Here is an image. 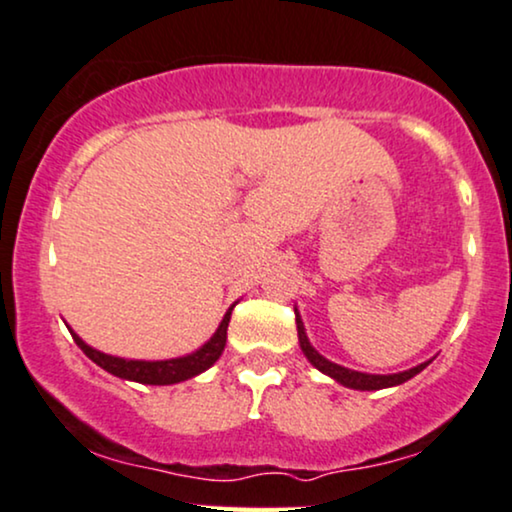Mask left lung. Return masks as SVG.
Instances as JSON below:
<instances>
[{
	"label": "left lung",
	"mask_w": 512,
	"mask_h": 512,
	"mask_svg": "<svg viewBox=\"0 0 512 512\" xmlns=\"http://www.w3.org/2000/svg\"><path fill=\"white\" fill-rule=\"evenodd\" d=\"M295 324H298L300 348H303V353H305L307 360L312 362V367H317L319 372L329 374L331 379H336L338 384L348 386V389H357V391L389 389V386H398V384H403V381L412 379V377H415V374H420L422 369L429 365V362H422V365H417V367H412V369H405V372H398V374H365V372H355V369L341 367V365H336V362L326 360L324 355H319L317 350L310 346V341H307V334H305L303 319H300L298 312H295Z\"/></svg>",
	"instance_id": "obj_1"
}]
</instances>
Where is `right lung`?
<instances>
[{"label": "right lung", "instance_id": "add662e5", "mask_svg": "<svg viewBox=\"0 0 512 512\" xmlns=\"http://www.w3.org/2000/svg\"><path fill=\"white\" fill-rule=\"evenodd\" d=\"M231 310L229 307L224 319H221L219 329L214 331V336L209 338L202 348H197L195 353L186 357H174V360H123V357H114L107 353H100V350L90 348L83 338L73 334V341L78 343V348L83 350L85 355L90 357L95 365L107 369L114 377L138 381V384H152V386H166V384H178V381H186L190 377H197L200 372H205L219 360V355L224 353L226 346V329H229L231 322Z\"/></svg>", "mask_w": 512, "mask_h": 512}]
</instances>
